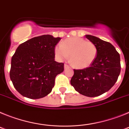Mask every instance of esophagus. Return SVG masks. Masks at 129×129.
Masks as SVG:
<instances>
[{"instance_id": "obj_1", "label": "esophagus", "mask_w": 129, "mask_h": 129, "mask_svg": "<svg viewBox=\"0 0 129 129\" xmlns=\"http://www.w3.org/2000/svg\"><path fill=\"white\" fill-rule=\"evenodd\" d=\"M70 68V66L68 65L67 64H64V69H67V68Z\"/></svg>"}]
</instances>
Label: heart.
Wrapping results in <instances>:
<instances>
[{
	"label": "heart",
	"mask_w": 129,
	"mask_h": 129,
	"mask_svg": "<svg viewBox=\"0 0 129 129\" xmlns=\"http://www.w3.org/2000/svg\"><path fill=\"white\" fill-rule=\"evenodd\" d=\"M55 53L60 60H65L70 55L72 67L77 69L89 67L95 61L98 49L95 44L79 37L66 39L55 48Z\"/></svg>",
	"instance_id": "1"
}]
</instances>
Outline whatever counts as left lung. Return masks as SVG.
<instances>
[{"label":"left lung","mask_w":129,"mask_h":129,"mask_svg":"<svg viewBox=\"0 0 129 129\" xmlns=\"http://www.w3.org/2000/svg\"><path fill=\"white\" fill-rule=\"evenodd\" d=\"M85 37L95 44L98 54L93 63L84 69H74L70 83L77 92L87 97H96L109 91L120 74V55L110 43L90 35Z\"/></svg>","instance_id":"obj_1"}]
</instances>
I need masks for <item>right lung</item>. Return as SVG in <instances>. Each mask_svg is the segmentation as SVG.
I'll use <instances>...</instances> for the list:
<instances>
[{"label":"right lung","mask_w":129,"mask_h":129,"mask_svg":"<svg viewBox=\"0 0 129 129\" xmlns=\"http://www.w3.org/2000/svg\"><path fill=\"white\" fill-rule=\"evenodd\" d=\"M61 40L50 35L35 37L20 44L11 58L10 76L23 96L39 99L54 86L55 78L64 70V63L55 61V47Z\"/></svg>","instance_id":"1"}]
</instances>
